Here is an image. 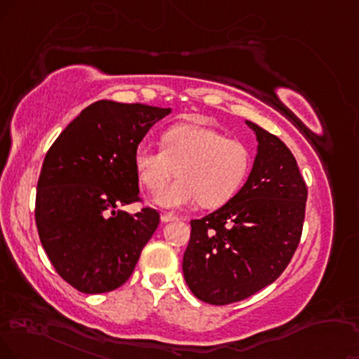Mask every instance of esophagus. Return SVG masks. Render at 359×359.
Returning a JSON list of instances; mask_svg holds the SVG:
<instances>
[{"mask_svg": "<svg viewBox=\"0 0 359 359\" xmlns=\"http://www.w3.org/2000/svg\"><path fill=\"white\" fill-rule=\"evenodd\" d=\"M176 219H178V216H175V215H171V213H163L161 215L163 223H170V221H176Z\"/></svg>", "mask_w": 359, "mask_h": 359, "instance_id": "1", "label": "esophagus"}]
</instances>
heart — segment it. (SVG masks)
<instances>
[{
    "label": "heart",
    "instance_id": "heart-1",
    "mask_svg": "<svg viewBox=\"0 0 359 359\" xmlns=\"http://www.w3.org/2000/svg\"><path fill=\"white\" fill-rule=\"evenodd\" d=\"M163 151L141 143L133 165L149 191H159L179 171L182 178L154 198L161 208H181L200 201L206 208L226 203L246 180L250 149L236 140L200 123L175 125L163 133Z\"/></svg>",
    "mask_w": 359,
    "mask_h": 359
}]
</instances>
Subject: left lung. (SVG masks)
<instances>
[{
	"label": "left lung",
	"instance_id": "obj_1",
	"mask_svg": "<svg viewBox=\"0 0 359 359\" xmlns=\"http://www.w3.org/2000/svg\"><path fill=\"white\" fill-rule=\"evenodd\" d=\"M258 141L250 176L219 210L191 221L183 274L210 304L241 302L285 271L302 238L308 189L280 138L245 121Z\"/></svg>",
	"mask_w": 359,
	"mask_h": 359
}]
</instances>
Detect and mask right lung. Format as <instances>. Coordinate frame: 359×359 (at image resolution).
<instances>
[{
	"mask_svg": "<svg viewBox=\"0 0 359 359\" xmlns=\"http://www.w3.org/2000/svg\"><path fill=\"white\" fill-rule=\"evenodd\" d=\"M171 108L96 101L46 153L36 191L39 240L56 273L88 294L128 281L159 224L156 210L130 215L138 201L133 153Z\"/></svg>",
	"mask_w": 359,
	"mask_h": 359,
	"instance_id": "obj_1",
	"label": "right lung"
}]
</instances>
